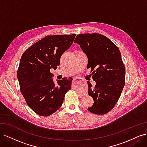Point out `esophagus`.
Instances as JSON below:
<instances>
[{
  "instance_id": "34e87169",
  "label": "esophagus",
  "mask_w": 147,
  "mask_h": 147,
  "mask_svg": "<svg viewBox=\"0 0 147 147\" xmlns=\"http://www.w3.org/2000/svg\"><path fill=\"white\" fill-rule=\"evenodd\" d=\"M77 79H78V78H74L73 79V82H75V80H77Z\"/></svg>"
}]
</instances>
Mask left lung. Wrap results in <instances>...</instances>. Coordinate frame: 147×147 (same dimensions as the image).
Listing matches in <instances>:
<instances>
[{"mask_svg":"<svg viewBox=\"0 0 147 147\" xmlns=\"http://www.w3.org/2000/svg\"><path fill=\"white\" fill-rule=\"evenodd\" d=\"M74 42L86 55L87 69H91L96 82L92 86L87 82L88 94L94 100L88 110L96 115L108 113L117 104L125 84V67L119 48L109 38L97 33L79 34Z\"/></svg>","mask_w":147,"mask_h":147,"instance_id":"left-lung-1","label":"left lung"}]
</instances>
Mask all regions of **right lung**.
Wrapping results in <instances>:
<instances>
[{"instance_id":"1","label":"right lung","mask_w":147,"mask_h":147,"mask_svg":"<svg viewBox=\"0 0 147 147\" xmlns=\"http://www.w3.org/2000/svg\"><path fill=\"white\" fill-rule=\"evenodd\" d=\"M75 35H47L21 56L17 72L20 90L28 106L40 116H49L58 110L71 89L72 78L57 80L55 85L50 69H57Z\"/></svg>"}]
</instances>
